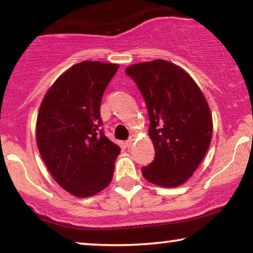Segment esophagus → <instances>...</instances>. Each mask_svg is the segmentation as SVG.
I'll list each match as a JSON object with an SVG mask.
<instances>
[{"label": "esophagus", "mask_w": 253, "mask_h": 253, "mask_svg": "<svg viewBox=\"0 0 253 253\" xmlns=\"http://www.w3.org/2000/svg\"><path fill=\"white\" fill-rule=\"evenodd\" d=\"M133 140H134V136H130V137H129V139H127V140L126 141V147H131V146H132Z\"/></svg>", "instance_id": "1"}]
</instances>
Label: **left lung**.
I'll return each mask as SVG.
<instances>
[{
	"instance_id": "8db88e82",
	"label": "left lung",
	"mask_w": 253,
	"mask_h": 253,
	"mask_svg": "<svg viewBox=\"0 0 253 253\" xmlns=\"http://www.w3.org/2000/svg\"><path fill=\"white\" fill-rule=\"evenodd\" d=\"M126 74L146 103L155 158L141 168L153 184L175 188L191 177L209 150L212 115L195 81L164 60L130 65Z\"/></svg>"
}]
</instances>
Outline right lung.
Segmentation results:
<instances>
[{"mask_svg":"<svg viewBox=\"0 0 253 253\" xmlns=\"http://www.w3.org/2000/svg\"><path fill=\"white\" fill-rule=\"evenodd\" d=\"M119 65L84 61L56 79L41 102L37 144L65 191L91 197L109 184L121 148L101 129L100 103Z\"/></svg>","mask_w":253,"mask_h":253,"instance_id":"1","label":"right lung"}]
</instances>
